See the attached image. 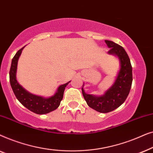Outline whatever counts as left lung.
<instances>
[{
	"label": "left lung",
	"instance_id": "obj_1",
	"mask_svg": "<svg viewBox=\"0 0 153 153\" xmlns=\"http://www.w3.org/2000/svg\"><path fill=\"white\" fill-rule=\"evenodd\" d=\"M110 48L108 53L118 56L120 68L115 82L102 96L89 95L82 88L83 97L90 107L100 113L111 112L124 103L130 91L132 83V68L127 52L123 47L112 41L105 40Z\"/></svg>",
	"mask_w": 153,
	"mask_h": 153
}]
</instances>
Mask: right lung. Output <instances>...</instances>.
<instances>
[{"mask_svg":"<svg viewBox=\"0 0 153 153\" xmlns=\"http://www.w3.org/2000/svg\"><path fill=\"white\" fill-rule=\"evenodd\" d=\"M24 48L19 50L12 60L10 70V82L12 91L20 103L32 112L37 114H46L53 111L59 106L63 97L65 88L70 81L60 85L54 95L49 98L33 95L27 91L18 83L16 76L18 60Z\"/></svg>","mask_w":153,"mask_h":153,"instance_id":"add662e5","label":"right lung"}]
</instances>
